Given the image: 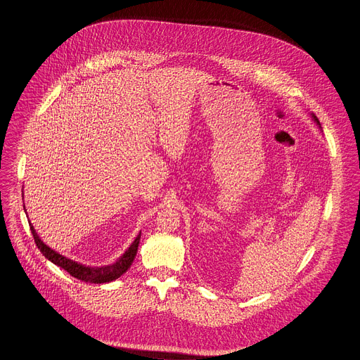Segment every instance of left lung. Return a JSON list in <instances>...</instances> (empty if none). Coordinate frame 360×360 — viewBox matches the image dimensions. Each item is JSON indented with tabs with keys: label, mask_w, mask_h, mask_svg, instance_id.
Segmentation results:
<instances>
[{
	"label": "left lung",
	"mask_w": 360,
	"mask_h": 360,
	"mask_svg": "<svg viewBox=\"0 0 360 360\" xmlns=\"http://www.w3.org/2000/svg\"><path fill=\"white\" fill-rule=\"evenodd\" d=\"M312 119H314V121H315V122H316V124H318V125H319V128H321V127H320L319 120H318V117H316V116H315V115H312Z\"/></svg>",
	"instance_id": "1"
}]
</instances>
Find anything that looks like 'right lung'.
<instances>
[{
    "instance_id": "right-lung-1",
    "label": "right lung",
    "mask_w": 360,
    "mask_h": 360,
    "mask_svg": "<svg viewBox=\"0 0 360 360\" xmlns=\"http://www.w3.org/2000/svg\"><path fill=\"white\" fill-rule=\"evenodd\" d=\"M30 231L34 236V241L39 247L42 255L49 259L52 264L60 266L62 269H65L66 272H69L73 278L76 279L86 281V283H95V284H101V283H109L113 280L119 279L121 275H124L131 264L135 259L136 251H138V245H139V240H141V233L135 238L132 241V244L125 250V252L121 255L120 258L112 264V265H105V266H86L79 264L73 259H69L66 257H63L62 254L56 252L55 250H52L51 247H48L42 240L39 238V235L36 233L33 225L30 224Z\"/></svg>"
}]
</instances>
